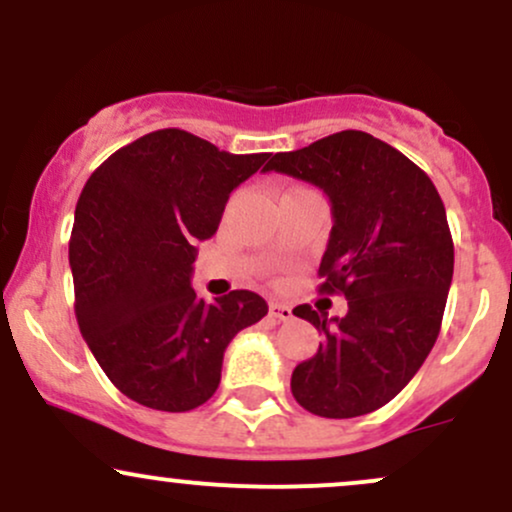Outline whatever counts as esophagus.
Segmentation results:
<instances>
[{
    "label": "esophagus",
    "instance_id": "obj_1",
    "mask_svg": "<svg viewBox=\"0 0 512 512\" xmlns=\"http://www.w3.org/2000/svg\"><path fill=\"white\" fill-rule=\"evenodd\" d=\"M269 315L276 317V320H284L286 322V320H291V317H293V308H291V305L272 301V303H269Z\"/></svg>",
    "mask_w": 512,
    "mask_h": 512
}]
</instances>
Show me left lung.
Here are the masks:
<instances>
[{
    "mask_svg": "<svg viewBox=\"0 0 512 512\" xmlns=\"http://www.w3.org/2000/svg\"><path fill=\"white\" fill-rule=\"evenodd\" d=\"M262 170L330 197L334 226L317 274L322 293L349 305L344 317L293 308L322 334L293 370V397L325 419L370 414L404 390L438 339L455 267L443 199L402 151L358 129L274 154Z\"/></svg>",
    "mask_w": 512,
    "mask_h": 512,
    "instance_id": "1",
    "label": "left lung"
}]
</instances>
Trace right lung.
<instances>
[{
	"instance_id": "1",
	"label": "right lung",
	"mask_w": 512,
	"mask_h": 512,
	"mask_svg": "<svg viewBox=\"0 0 512 512\" xmlns=\"http://www.w3.org/2000/svg\"><path fill=\"white\" fill-rule=\"evenodd\" d=\"M269 154H228L185 129H156L91 173L69 238L74 313L122 395L158 411L202 407L223 351L267 315L252 291L207 303L190 286L195 245L219 228L228 195Z\"/></svg>"
}]
</instances>
